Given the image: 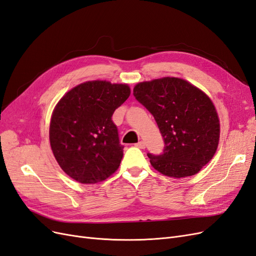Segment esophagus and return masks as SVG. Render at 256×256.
Here are the masks:
<instances>
[{
	"label": "esophagus",
	"mask_w": 256,
	"mask_h": 256,
	"mask_svg": "<svg viewBox=\"0 0 256 256\" xmlns=\"http://www.w3.org/2000/svg\"><path fill=\"white\" fill-rule=\"evenodd\" d=\"M135 146H136L137 148H140V149H144V148H146V144H144V142H137Z\"/></svg>",
	"instance_id": "34e87169"
}]
</instances>
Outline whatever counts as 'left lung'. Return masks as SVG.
<instances>
[{
    "mask_svg": "<svg viewBox=\"0 0 256 256\" xmlns=\"http://www.w3.org/2000/svg\"><path fill=\"white\" fill-rule=\"evenodd\" d=\"M134 96L154 116L165 147L148 153L153 168L165 176L184 178L198 172L214 158L220 121L212 100L198 88L176 77L137 84Z\"/></svg>",
    "mask_w": 256,
    "mask_h": 256,
    "instance_id": "1",
    "label": "left lung"
}]
</instances>
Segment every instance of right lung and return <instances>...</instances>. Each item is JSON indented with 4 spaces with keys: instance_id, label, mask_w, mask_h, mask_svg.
I'll use <instances>...</instances> for the list:
<instances>
[{
    "instance_id": "1",
    "label": "right lung",
    "mask_w": 256,
    "mask_h": 256,
    "mask_svg": "<svg viewBox=\"0 0 256 256\" xmlns=\"http://www.w3.org/2000/svg\"><path fill=\"white\" fill-rule=\"evenodd\" d=\"M130 94L128 84L93 80L72 88L51 116V150L63 172L84 184L106 180L123 156L114 110Z\"/></svg>"
}]
</instances>
